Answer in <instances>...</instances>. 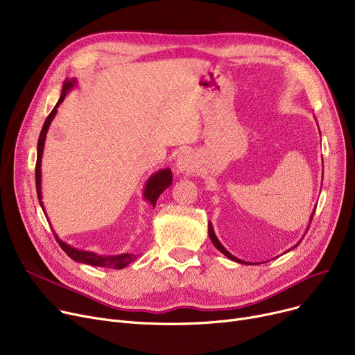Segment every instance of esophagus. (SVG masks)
<instances>
[{
  "label": "esophagus",
  "mask_w": 355,
  "mask_h": 355,
  "mask_svg": "<svg viewBox=\"0 0 355 355\" xmlns=\"http://www.w3.org/2000/svg\"><path fill=\"white\" fill-rule=\"evenodd\" d=\"M177 171L178 173H182V174H191L196 171L197 168V161H196V157L193 153L190 151H184L178 155L177 158Z\"/></svg>",
  "instance_id": "1"
}]
</instances>
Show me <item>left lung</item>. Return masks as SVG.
<instances>
[{"label": "left lung", "instance_id": "obj_1", "mask_svg": "<svg viewBox=\"0 0 355 355\" xmlns=\"http://www.w3.org/2000/svg\"><path fill=\"white\" fill-rule=\"evenodd\" d=\"M313 213H315V210L312 211V214H311V218H309V225H311V221H312V218H313ZM309 229V227H308ZM209 236H210V239H211V241H213V245L216 246V249L217 250H220L223 254L225 256H227L230 260H234V262H237V263H243V265H252V263H248V262H245V260H240V259H237V257H234L232 253H229L226 249H225V246H223L220 241H218V239H217V236H216V233H214V230H213V226H211V223H209ZM302 241V240H301ZM300 241V243H301ZM297 243V245H300ZM296 245V246H297ZM296 246H293L292 249H295Z\"/></svg>", "mask_w": 355, "mask_h": 355}]
</instances>
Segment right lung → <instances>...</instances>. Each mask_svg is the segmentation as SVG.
<instances>
[{
    "instance_id": "1",
    "label": "right lung",
    "mask_w": 355,
    "mask_h": 355,
    "mask_svg": "<svg viewBox=\"0 0 355 355\" xmlns=\"http://www.w3.org/2000/svg\"><path fill=\"white\" fill-rule=\"evenodd\" d=\"M73 86H76V79H70V80L66 79L63 82V89H62L60 99H59L58 103H55L53 110L50 112V115L47 116L44 125L42 128L39 142H37L35 190H37V197H39V201H40V206H42L43 211H44V206H43V201H42V157H43V149H44V141H46L49 126H50L53 118L55 116V114H58L59 105L64 101L67 92ZM171 182H173V173H171L170 168H165V170H159L158 173H155V174H153L151 177H149V180L146 181L145 191H144V198L151 202L153 207H155L158 197L168 187H170ZM54 237H55V240H58V243L60 245V248L66 252V254L70 259H73L74 262H79V263H86V265H92V266H101V268H109V269H123L125 266H128L129 263H132L134 260L137 259V256L132 254V253H122V254H118V256H102V254L93 253V252L79 250V249H74V248L69 246L67 243H64V241L60 240L55 233H54Z\"/></svg>"
}]
</instances>
